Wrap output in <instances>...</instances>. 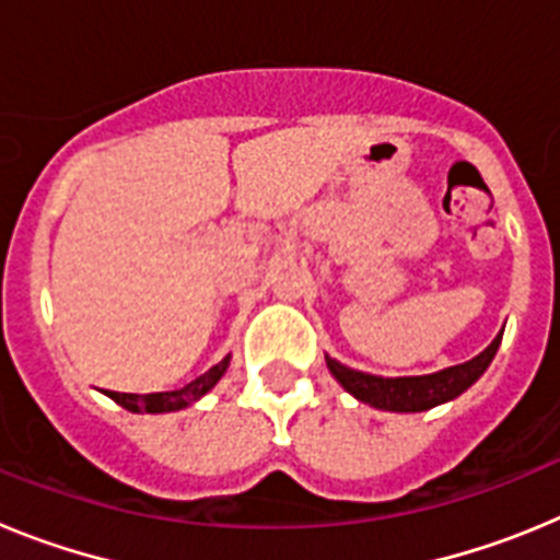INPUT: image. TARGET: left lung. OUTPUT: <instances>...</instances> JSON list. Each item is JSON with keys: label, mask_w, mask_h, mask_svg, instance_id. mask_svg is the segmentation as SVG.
<instances>
[{"label": "left lung", "mask_w": 560, "mask_h": 560, "mask_svg": "<svg viewBox=\"0 0 560 560\" xmlns=\"http://www.w3.org/2000/svg\"><path fill=\"white\" fill-rule=\"evenodd\" d=\"M502 334L504 328L471 361H463V364H454V368L438 370V373L429 375L384 378V375L361 373V370L348 368V364L330 359L328 353H325V361H328L330 375L361 404H370V407L384 409V412H427V409L454 400L471 387L474 381H479V375L491 368L493 355H497L499 345H502Z\"/></svg>", "instance_id": "left-lung-1"}]
</instances>
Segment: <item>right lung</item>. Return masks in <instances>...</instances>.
Here are the masks:
<instances>
[{"mask_svg":"<svg viewBox=\"0 0 560 560\" xmlns=\"http://www.w3.org/2000/svg\"><path fill=\"white\" fill-rule=\"evenodd\" d=\"M230 359L232 355H224V359L215 364V368L207 370L205 375H199L196 381H190V384H185L182 389H171V393H151V395H133V393H112V389H106V395L112 400H117L122 409H128V412H148V415H162V412H179V409L190 407V404H196L199 398H205L207 393H210L215 384L221 381V375L226 373V368H230Z\"/></svg>","mask_w":560,"mask_h":560,"instance_id":"right-lung-1","label":"right lung"}]
</instances>
